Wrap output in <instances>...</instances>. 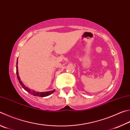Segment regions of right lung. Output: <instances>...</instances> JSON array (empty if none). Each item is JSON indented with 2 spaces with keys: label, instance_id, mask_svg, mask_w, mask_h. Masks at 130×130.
Instances as JSON below:
<instances>
[{
  "label": "right lung",
  "instance_id": "add662e5",
  "mask_svg": "<svg viewBox=\"0 0 130 130\" xmlns=\"http://www.w3.org/2000/svg\"><path fill=\"white\" fill-rule=\"evenodd\" d=\"M18 58L17 60V62H16V74H17V77L19 81L20 84L22 85V88L24 89L25 90L27 91L28 93H30L32 95H34V96H41V97H44V96H48L49 95H51V94H52L53 93H54V91H55V90H53L52 91H45V92H37L35 90H32L31 89H30L29 88H28V87L25 86L24 84L23 83V82L21 81L20 77L19 76V72H18Z\"/></svg>",
  "mask_w": 130,
  "mask_h": 130
}]
</instances>
